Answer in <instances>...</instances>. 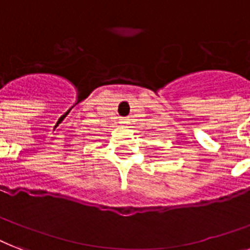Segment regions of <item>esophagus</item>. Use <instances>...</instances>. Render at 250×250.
Returning a JSON list of instances; mask_svg holds the SVG:
<instances>
[{
    "label": "esophagus",
    "mask_w": 250,
    "mask_h": 250,
    "mask_svg": "<svg viewBox=\"0 0 250 250\" xmlns=\"http://www.w3.org/2000/svg\"><path fill=\"white\" fill-rule=\"evenodd\" d=\"M119 123H122V125H125V123H128V118H121V119H119Z\"/></svg>",
    "instance_id": "esophagus-1"
}]
</instances>
